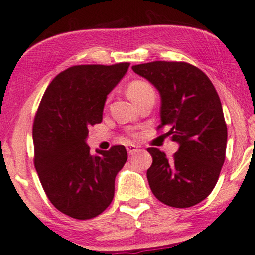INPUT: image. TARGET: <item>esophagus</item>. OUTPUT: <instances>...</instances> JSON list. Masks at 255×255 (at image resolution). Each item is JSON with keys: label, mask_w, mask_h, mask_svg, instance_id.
Wrapping results in <instances>:
<instances>
[{"label": "esophagus", "mask_w": 255, "mask_h": 255, "mask_svg": "<svg viewBox=\"0 0 255 255\" xmlns=\"http://www.w3.org/2000/svg\"><path fill=\"white\" fill-rule=\"evenodd\" d=\"M127 150H128V155H134L138 151V147L136 145H132V144H130V145L127 146Z\"/></svg>", "instance_id": "esophagus-1"}]
</instances>
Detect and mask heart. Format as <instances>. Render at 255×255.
Instances as JSON below:
<instances>
[{
	"instance_id": "1",
	"label": "heart",
	"mask_w": 255,
	"mask_h": 255,
	"mask_svg": "<svg viewBox=\"0 0 255 255\" xmlns=\"http://www.w3.org/2000/svg\"><path fill=\"white\" fill-rule=\"evenodd\" d=\"M150 91H153L151 85L147 84L146 81H143V80L131 81L127 87L128 96L130 97V99L132 100L133 103H136L140 97H143L144 94L150 92Z\"/></svg>"
}]
</instances>
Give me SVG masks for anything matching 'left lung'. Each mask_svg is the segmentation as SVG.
I'll use <instances>...</instances> for the list:
<instances>
[{
  "instance_id": "left-lung-1",
  "label": "left lung",
  "mask_w": 255,
  "mask_h": 255,
  "mask_svg": "<svg viewBox=\"0 0 255 255\" xmlns=\"http://www.w3.org/2000/svg\"><path fill=\"white\" fill-rule=\"evenodd\" d=\"M161 94V124L180 144L171 159L149 147L152 164L146 177L156 199L188 208L214 189L226 158L227 125L214 85L196 66L184 61H153L132 66Z\"/></svg>"
}]
</instances>
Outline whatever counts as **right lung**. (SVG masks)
I'll use <instances>...</instances> for the list:
<instances>
[{
    "label": "right lung",
    "mask_w": 255,
    "mask_h": 255,
    "mask_svg": "<svg viewBox=\"0 0 255 255\" xmlns=\"http://www.w3.org/2000/svg\"><path fill=\"white\" fill-rule=\"evenodd\" d=\"M128 66H72L48 85L35 113L34 165L41 185L53 206L73 219L96 218L115 196L127 149L115 145L91 155L85 139L91 125L103 121L106 96Z\"/></svg>",
    "instance_id": "1"
}]
</instances>
